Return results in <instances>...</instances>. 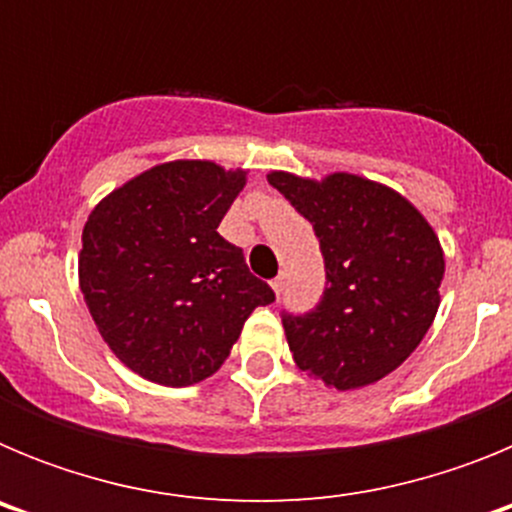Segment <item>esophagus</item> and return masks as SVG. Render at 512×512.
Instances as JSON below:
<instances>
[{"label": "esophagus", "mask_w": 512, "mask_h": 512, "mask_svg": "<svg viewBox=\"0 0 512 512\" xmlns=\"http://www.w3.org/2000/svg\"><path fill=\"white\" fill-rule=\"evenodd\" d=\"M284 284H287V277H284V274H277V277L271 279V289H274L277 295H282L284 292Z\"/></svg>", "instance_id": "1"}]
</instances>
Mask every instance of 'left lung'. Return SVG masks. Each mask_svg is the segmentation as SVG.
<instances>
[{
	"mask_svg": "<svg viewBox=\"0 0 512 512\" xmlns=\"http://www.w3.org/2000/svg\"><path fill=\"white\" fill-rule=\"evenodd\" d=\"M269 184L312 225L325 261L318 305L282 312L295 364L336 390L395 372L441 302L443 251L431 225L405 197L354 174L312 182L271 171Z\"/></svg>",
	"mask_w": 512,
	"mask_h": 512,
	"instance_id": "1",
	"label": "left lung"
}]
</instances>
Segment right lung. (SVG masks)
<instances>
[{
    "label": "right lung",
    "instance_id": "1",
    "mask_svg": "<svg viewBox=\"0 0 512 512\" xmlns=\"http://www.w3.org/2000/svg\"><path fill=\"white\" fill-rule=\"evenodd\" d=\"M246 171L153 166L104 197L81 235L79 282L99 333L135 374L187 387L215 374L274 289L217 225Z\"/></svg>",
    "mask_w": 512,
    "mask_h": 512
}]
</instances>
